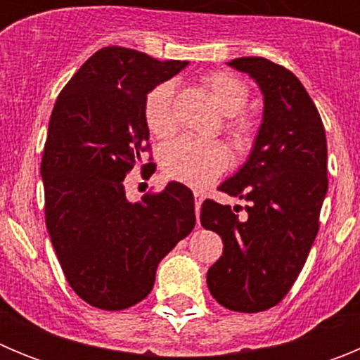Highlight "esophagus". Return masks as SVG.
<instances>
[{
  "label": "esophagus",
  "mask_w": 360,
  "mask_h": 360,
  "mask_svg": "<svg viewBox=\"0 0 360 360\" xmlns=\"http://www.w3.org/2000/svg\"><path fill=\"white\" fill-rule=\"evenodd\" d=\"M195 198H196V203H195L196 214L200 216V207H202V202H203V193H202V191H195Z\"/></svg>",
  "instance_id": "obj_1"
}]
</instances>
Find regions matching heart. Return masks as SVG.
Instances as JSON below:
<instances>
[{"label": "heart", "instance_id": "heart-1", "mask_svg": "<svg viewBox=\"0 0 360 360\" xmlns=\"http://www.w3.org/2000/svg\"><path fill=\"white\" fill-rule=\"evenodd\" d=\"M225 115L227 131L240 149L252 142L254 122L249 117L236 115L249 103V86L227 72H212L203 79ZM144 119L149 131L157 136H167L176 128L174 119V82L164 81L148 94L144 101ZM162 167L165 174L178 182L193 187L211 184L229 165V151L218 141H202L196 136H180L162 149Z\"/></svg>", "mask_w": 360, "mask_h": 360}]
</instances>
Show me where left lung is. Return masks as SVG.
Masks as SVG:
<instances>
[{
  "instance_id": "left-lung-1",
  "label": "left lung",
  "mask_w": 360,
  "mask_h": 360,
  "mask_svg": "<svg viewBox=\"0 0 360 360\" xmlns=\"http://www.w3.org/2000/svg\"><path fill=\"white\" fill-rule=\"evenodd\" d=\"M263 94V122L249 158L219 191L247 202L202 203L200 221L224 241L207 287L221 307L256 314L276 307L297 279L319 231L328 191V149L316 104L285 66L265 57L227 63Z\"/></svg>"
}]
</instances>
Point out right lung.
<instances>
[{"label": "right lung", "instance_id": "1", "mask_svg": "<svg viewBox=\"0 0 360 360\" xmlns=\"http://www.w3.org/2000/svg\"><path fill=\"white\" fill-rule=\"evenodd\" d=\"M187 65L106 46L53 104L41 160L46 229L70 287L101 310L142 301L162 257L195 229V196L182 184L142 202H129L124 189L149 149L146 97ZM144 167V176L155 171Z\"/></svg>", "mask_w": 360, "mask_h": 360}]
</instances>
